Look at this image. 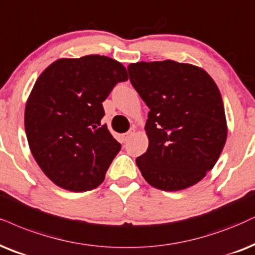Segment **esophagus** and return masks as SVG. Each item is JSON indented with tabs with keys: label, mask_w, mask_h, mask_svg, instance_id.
<instances>
[{
	"label": "esophagus",
	"mask_w": 255,
	"mask_h": 255,
	"mask_svg": "<svg viewBox=\"0 0 255 255\" xmlns=\"http://www.w3.org/2000/svg\"><path fill=\"white\" fill-rule=\"evenodd\" d=\"M134 134H135V128H130V129L128 130L127 133L124 135V136H122V138H124V141H128Z\"/></svg>",
	"instance_id": "obj_1"
}]
</instances>
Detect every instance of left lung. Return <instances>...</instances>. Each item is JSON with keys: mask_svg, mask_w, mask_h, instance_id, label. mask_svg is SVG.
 Masks as SVG:
<instances>
[{"mask_svg": "<svg viewBox=\"0 0 255 255\" xmlns=\"http://www.w3.org/2000/svg\"><path fill=\"white\" fill-rule=\"evenodd\" d=\"M131 86L150 109L147 151L136 157L144 180L161 191L188 188L213 168L227 138L220 90L199 67L172 60L128 66Z\"/></svg>", "mask_w": 255, "mask_h": 255, "instance_id": "left-lung-1", "label": "left lung"}]
</instances>
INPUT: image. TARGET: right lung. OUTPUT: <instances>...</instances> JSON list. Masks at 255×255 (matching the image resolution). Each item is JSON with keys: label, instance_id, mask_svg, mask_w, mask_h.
<instances>
[{"label": "right lung", "instance_id": "add662e5", "mask_svg": "<svg viewBox=\"0 0 255 255\" xmlns=\"http://www.w3.org/2000/svg\"><path fill=\"white\" fill-rule=\"evenodd\" d=\"M128 80L107 56L60 59L38 76L24 112L29 148L37 165L61 188L92 191L121 149L109 133L102 102Z\"/></svg>", "mask_w": 255, "mask_h": 255}]
</instances>
